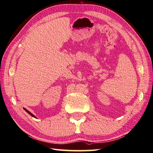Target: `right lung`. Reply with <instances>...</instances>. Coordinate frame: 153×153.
I'll return each mask as SVG.
<instances>
[{"label":"right lung","mask_w":153,"mask_h":153,"mask_svg":"<svg viewBox=\"0 0 153 153\" xmlns=\"http://www.w3.org/2000/svg\"><path fill=\"white\" fill-rule=\"evenodd\" d=\"M24 109H25V108H24ZM25 110L26 111L27 113H28V114H30V115L31 116H32V117H35V118H36V117H35V116H34V115H33V114H32V113H31L30 112V111H28V110H27L26 109H25Z\"/></svg>","instance_id":"1"}]
</instances>
